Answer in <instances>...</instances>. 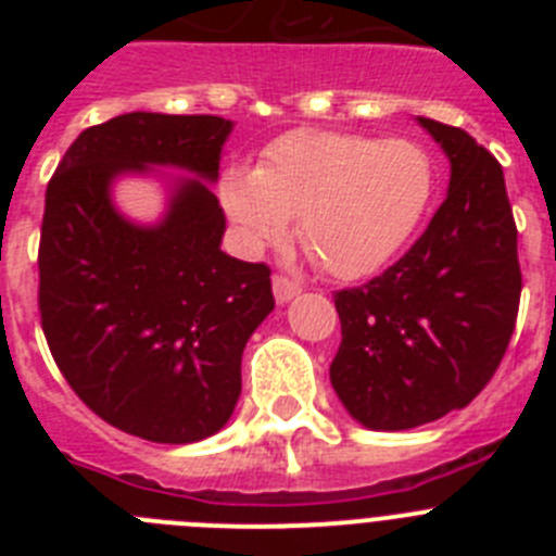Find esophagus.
<instances>
[{"instance_id":"esophagus-1","label":"esophagus","mask_w":556,"mask_h":556,"mask_svg":"<svg viewBox=\"0 0 556 556\" xmlns=\"http://www.w3.org/2000/svg\"><path fill=\"white\" fill-rule=\"evenodd\" d=\"M273 292H275V301L278 303H289L294 294H301V287L294 281H289L287 275H275L273 278Z\"/></svg>"}]
</instances>
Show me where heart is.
<instances>
[{
    "label": "heart",
    "mask_w": 556,
    "mask_h": 556,
    "mask_svg": "<svg viewBox=\"0 0 556 556\" xmlns=\"http://www.w3.org/2000/svg\"><path fill=\"white\" fill-rule=\"evenodd\" d=\"M434 189L429 152L409 139L292 130L255 169L228 166L219 203L248 253L278 244L298 217L303 248L333 278L376 273L409 239Z\"/></svg>",
    "instance_id": "obj_1"
}]
</instances>
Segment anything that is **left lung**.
<instances>
[{"label":"left lung","instance_id":"obj_1","mask_svg":"<svg viewBox=\"0 0 556 556\" xmlns=\"http://www.w3.org/2000/svg\"><path fill=\"white\" fill-rule=\"evenodd\" d=\"M451 161L448 198L390 269L333 294L339 401L367 429L404 431L479 395L520 303L518 228L498 161L459 127L417 116Z\"/></svg>","mask_w":556,"mask_h":556}]
</instances>
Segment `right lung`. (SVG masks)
<instances>
[{"mask_svg":"<svg viewBox=\"0 0 556 556\" xmlns=\"http://www.w3.org/2000/svg\"><path fill=\"white\" fill-rule=\"evenodd\" d=\"M233 122L132 111L88 127L47 186L38 308L55 365L105 424L150 443L217 434L242 392V351L275 308L267 264L223 253L225 214L208 184ZM175 165L155 226L122 218L110 184Z\"/></svg>","mask_w":556,"mask_h":556,"instance_id":"add662e5","label":"right lung"}]
</instances>
